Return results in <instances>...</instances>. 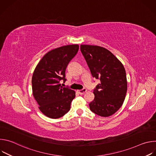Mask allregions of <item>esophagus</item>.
Returning a JSON list of instances; mask_svg holds the SVG:
<instances>
[{
	"mask_svg": "<svg viewBox=\"0 0 156 156\" xmlns=\"http://www.w3.org/2000/svg\"><path fill=\"white\" fill-rule=\"evenodd\" d=\"M87 91V90L86 88H83L82 89V90H78L77 92L80 94H83L84 93H86Z\"/></svg>",
	"mask_w": 156,
	"mask_h": 156,
	"instance_id": "obj_1",
	"label": "esophagus"
}]
</instances>
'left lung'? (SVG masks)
<instances>
[{"label":"left lung","instance_id":"obj_1","mask_svg":"<svg viewBox=\"0 0 156 156\" xmlns=\"http://www.w3.org/2000/svg\"><path fill=\"white\" fill-rule=\"evenodd\" d=\"M81 52L92 76L101 81L94 89L90 110L101 117L115 114L122 105L127 91L124 66L108 50L98 46L81 45Z\"/></svg>","mask_w":156,"mask_h":156}]
</instances>
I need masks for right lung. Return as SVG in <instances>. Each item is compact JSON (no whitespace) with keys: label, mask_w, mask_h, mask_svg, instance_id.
Returning <instances> with one entry per match:
<instances>
[{"label":"right lung","mask_w":156,"mask_h":156,"mask_svg":"<svg viewBox=\"0 0 156 156\" xmlns=\"http://www.w3.org/2000/svg\"><path fill=\"white\" fill-rule=\"evenodd\" d=\"M79 49L78 44L60 47L48 52L40 60L32 77L33 94L39 110L48 117L58 119L70 109L75 92L61 86L65 70Z\"/></svg>","instance_id":"obj_1"}]
</instances>
